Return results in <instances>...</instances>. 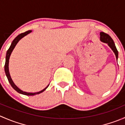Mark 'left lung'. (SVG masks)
Returning a JSON list of instances; mask_svg holds the SVG:
<instances>
[{"instance_id":"left-lung-1","label":"left lung","mask_w":125,"mask_h":125,"mask_svg":"<svg viewBox=\"0 0 125 125\" xmlns=\"http://www.w3.org/2000/svg\"><path fill=\"white\" fill-rule=\"evenodd\" d=\"M100 40H101L102 42L106 43L108 44V46L111 48V50H113V52H114L117 60V59H118V51H117L116 47H115V43H114L113 39H112L111 37L109 35L104 33V32H100Z\"/></svg>"}]
</instances>
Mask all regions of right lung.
Instances as JSON below:
<instances>
[{"label": "right lung", "mask_w": 125, "mask_h": 125, "mask_svg": "<svg viewBox=\"0 0 125 125\" xmlns=\"http://www.w3.org/2000/svg\"><path fill=\"white\" fill-rule=\"evenodd\" d=\"M32 32V31H31V30H29V31H26V32H23V33L20 34L19 35H18V36H17L16 38L14 39L13 41H12V43H11V46H10V47L9 48V49L7 52V55H6L5 64V72L6 75H7V78H8V80L9 82H10V85H11V86L14 88V89H15V90H16L17 92H18L19 93L23 94V95H36V94H40V93L43 92L44 91H45V89H46L49 86V85H48L46 87V88H45V89H43V90L37 92V93H27V92L23 91H22L21 89H20L18 87L16 86V85L14 84V83L13 82V81H12V79H11V76H10V72H9L8 65H9V59H10V55H11V52H12V50H14V48H15L16 45H17V43H18V42L21 39L23 38V37H25V36H26V35L28 34L29 33H30V32Z\"/></svg>", "instance_id": "add662e5"}]
</instances>
